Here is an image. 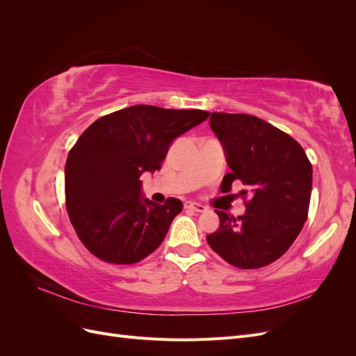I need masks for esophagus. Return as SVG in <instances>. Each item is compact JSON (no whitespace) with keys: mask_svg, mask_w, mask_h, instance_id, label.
<instances>
[{"mask_svg":"<svg viewBox=\"0 0 356 356\" xmlns=\"http://www.w3.org/2000/svg\"><path fill=\"white\" fill-rule=\"evenodd\" d=\"M184 208L190 209V211H196V212H204V211H207V207H203V204L196 203V202H186L184 203Z\"/></svg>","mask_w":356,"mask_h":356,"instance_id":"obj_1","label":"esophagus"}]
</instances>
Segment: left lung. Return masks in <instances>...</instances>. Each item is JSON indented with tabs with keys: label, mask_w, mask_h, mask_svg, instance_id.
I'll return each instance as SVG.
<instances>
[{
	"label": "left lung",
	"mask_w": 356,
	"mask_h": 356,
	"mask_svg": "<svg viewBox=\"0 0 356 356\" xmlns=\"http://www.w3.org/2000/svg\"><path fill=\"white\" fill-rule=\"evenodd\" d=\"M209 126L232 169L221 191L229 193L239 179L250 195L242 191V217L215 211L220 229L207 241L234 267L250 270L272 264L289 250L307 220L312 163L294 138L255 115L212 113Z\"/></svg>",
	"instance_id": "left-lung-1"
}]
</instances>
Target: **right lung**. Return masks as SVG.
I'll use <instances>...</instances> for the list:
<instances>
[{
  "instance_id": "1",
  "label": "right lung",
  "mask_w": 356,
  "mask_h": 356,
  "mask_svg": "<svg viewBox=\"0 0 356 356\" xmlns=\"http://www.w3.org/2000/svg\"><path fill=\"white\" fill-rule=\"evenodd\" d=\"M209 117L203 110L134 105L93 122L65 165L68 217L81 243L110 264H135L156 251L182 211L141 197L144 172L161 168L169 144Z\"/></svg>"
}]
</instances>
